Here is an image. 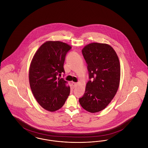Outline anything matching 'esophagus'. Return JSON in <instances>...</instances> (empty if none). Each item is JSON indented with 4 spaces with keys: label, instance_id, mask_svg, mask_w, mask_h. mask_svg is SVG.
Wrapping results in <instances>:
<instances>
[{
    "label": "esophagus",
    "instance_id": "obj_1",
    "mask_svg": "<svg viewBox=\"0 0 148 148\" xmlns=\"http://www.w3.org/2000/svg\"><path fill=\"white\" fill-rule=\"evenodd\" d=\"M77 83H75V82H73L71 83V86H72V88H75V87H77Z\"/></svg>",
    "mask_w": 148,
    "mask_h": 148
}]
</instances>
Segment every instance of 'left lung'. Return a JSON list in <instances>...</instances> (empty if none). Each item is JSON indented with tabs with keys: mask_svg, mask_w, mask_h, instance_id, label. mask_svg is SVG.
Returning a JSON list of instances; mask_svg holds the SVG:
<instances>
[{
	"mask_svg": "<svg viewBox=\"0 0 148 148\" xmlns=\"http://www.w3.org/2000/svg\"><path fill=\"white\" fill-rule=\"evenodd\" d=\"M82 53L88 64L89 80L79 103L85 110L94 113L104 109L118 90L120 64L113 48L106 43L92 42L85 45Z\"/></svg>",
	"mask_w": 148,
	"mask_h": 148,
	"instance_id": "obj_1",
	"label": "left lung"
}]
</instances>
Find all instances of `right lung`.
Returning a JSON list of instances; mask_svg holds the SVG:
<instances>
[{
    "label": "right lung",
    "instance_id": "obj_1",
    "mask_svg": "<svg viewBox=\"0 0 148 148\" xmlns=\"http://www.w3.org/2000/svg\"><path fill=\"white\" fill-rule=\"evenodd\" d=\"M71 47L60 41H47L35 52L29 70L30 86L39 104L50 112L63 106L70 94L66 82L57 75L64 73V63Z\"/></svg>",
    "mask_w": 148,
    "mask_h": 148
}]
</instances>
